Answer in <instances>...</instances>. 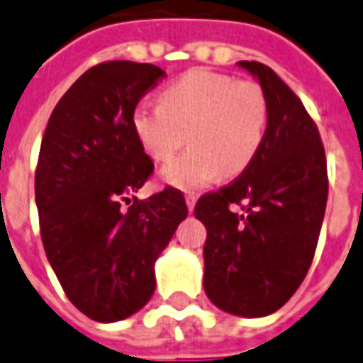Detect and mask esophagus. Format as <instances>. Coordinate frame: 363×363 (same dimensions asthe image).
<instances>
[{
  "instance_id": "1",
  "label": "esophagus",
  "mask_w": 363,
  "mask_h": 363,
  "mask_svg": "<svg viewBox=\"0 0 363 363\" xmlns=\"http://www.w3.org/2000/svg\"><path fill=\"white\" fill-rule=\"evenodd\" d=\"M186 198V206H189V211H192L196 206V200H198V194H194V192H189V194L184 196Z\"/></svg>"
}]
</instances>
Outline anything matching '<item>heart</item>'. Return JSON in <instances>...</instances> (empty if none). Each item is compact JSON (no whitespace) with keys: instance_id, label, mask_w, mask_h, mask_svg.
Segmentation results:
<instances>
[{"instance_id":"b5f03b06","label":"heart","mask_w":363,"mask_h":363,"mask_svg":"<svg viewBox=\"0 0 363 363\" xmlns=\"http://www.w3.org/2000/svg\"><path fill=\"white\" fill-rule=\"evenodd\" d=\"M130 121L154 161L171 160L189 134L192 147L165 165L161 177L177 189H202L250 167L267 128V99L252 80L192 69L161 90L160 106L142 104Z\"/></svg>"}]
</instances>
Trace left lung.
<instances>
[{
    "instance_id": "left-lung-1",
    "label": "left lung",
    "mask_w": 363,
    "mask_h": 363,
    "mask_svg": "<svg viewBox=\"0 0 363 363\" xmlns=\"http://www.w3.org/2000/svg\"><path fill=\"white\" fill-rule=\"evenodd\" d=\"M238 65L259 80L267 99L264 142L240 177L200 196L194 216L208 230V298L235 315L262 318L283 308L310 269L329 179L318 125L300 98L264 63Z\"/></svg>"
}]
</instances>
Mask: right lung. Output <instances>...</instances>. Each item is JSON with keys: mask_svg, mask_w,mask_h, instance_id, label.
Listing matches in <instances>:
<instances>
[{"mask_svg": "<svg viewBox=\"0 0 363 363\" xmlns=\"http://www.w3.org/2000/svg\"><path fill=\"white\" fill-rule=\"evenodd\" d=\"M163 77L134 61L88 69L57 101L40 146L34 192L45 256L74 308L101 323L152 298L155 259L189 216L173 186L128 198L154 173L133 111Z\"/></svg>", "mask_w": 363, "mask_h": 363, "instance_id": "obj_1", "label": "right lung"}]
</instances>
